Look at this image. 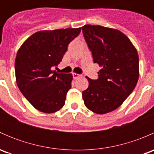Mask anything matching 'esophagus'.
<instances>
[{
	"label": "esophagus",
	"instance_id": "obj_1",
	"mask_svg": "<svg viewBox=\"0 0 154 154\" xmlns=\"http://www.w3.org/2000/svg\"><path fill=\"white\" fill-rule=\"evenodd\" d=\"M72 75H73V77H74V79H77V78H79V77H80V74H76V73H73Z\"/></svg>",
	"mask_w": 154,
	"mask_h": 154
}]
</instances>
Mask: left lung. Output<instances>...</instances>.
Wrapping results in <instances>:
<instances>
[{
  "instance_id": "obj_1",
  "label": "left lung",
  "mask_w": 154,
  "mask_h": 154,
  "mask_svg": "<svg viewBox=\"0 0 154 154\" xmlns=\"http://www.w3.org/2000/svg\"><path fill=\"white\" fill-rule=\"evenodd\" d=\"M82 31L93 61L102 67L97 80L87 77L89 84L82 94L84 104L97 114H105L120 106L136 87L139 56L119 30L86 24Z\"/></svg>"
}]
</instances>
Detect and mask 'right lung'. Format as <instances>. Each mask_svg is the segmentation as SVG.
Listing matches in <instances>:
<instances>
[{
    "label": "right lung",
    "mask_w": 154,
    "mask_h": 154,
    "mask_svg": "<svg viewBox=\"0 0 154 154\" xmlns=\"http://www.w3.org/2000/svg\"><path fill=\"white\" fill-rule=\"evenodd\" d=\"M80 28L39 31L32 34L17 53L15 78L23 95L35 109L45 113L58 111L71 88L72 75L58 74L51 68L62 61L68 45Z\"/></svg>",
    "instance_id": "obj_1"
}]
</instances>
